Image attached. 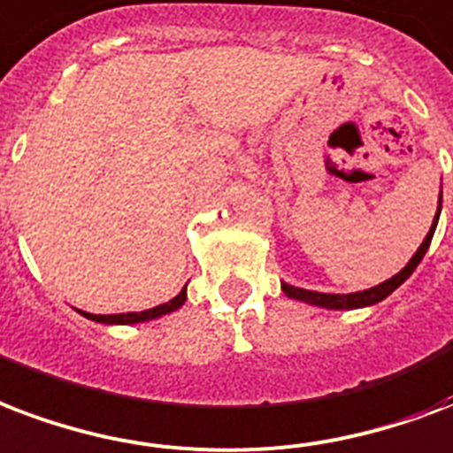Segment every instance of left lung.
<instances>
[{"label": "left lung", "instance_id": "8db88e82", "mask_svg": "<svg viewBox=\"0 0 453 453\" xmlns=\"http://www.w3.org/2000/svg\"><path fill=\"white\" fill-rule=\"evenodd\" d=\"M440 211H441V192H440V209H437V216H434L430 233L426 234V240H423V244L418 247V251L413 254V258H411L409 264L403 265L402 271L396 273L395 278L380 282V285H375V288L371 289H364V292H354V295H326V292H311V289L292 288V285H285V282H282V292H285L288 296H292V299L313 303V306H323V309H361V306H371V303L382 302V299L392 295V292H395V289L399 288L406 278H409L411 273L416 271V265L423 261L427 247H430V242H433L434 227H437V220H440Z\"/></svg>", "mask_w": 453, "mask_h": 453}]
</instances>
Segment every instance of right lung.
<instances>
[{"label":"right lung","instance_id":"1","mask_svg":"<svg viewBox=\"0 0 453 453\" xmlns=\"http://www.w3.org/2000/svg\"><path fill=\"white\" fill-rule=\"evenodd\" d=\"M185 299H188V288H182L180 295L173 296L171 302L161 303V306H154V309L140 311V313H111V316H96V313H85V311H81V313L85 319L96 320V323H106V326H127V323H142V320L165 316V313H171V311L180 309L182 303H185Z\"/></svg>","mask_w":453,"mask_h":453}]
</instances>
